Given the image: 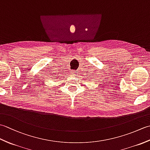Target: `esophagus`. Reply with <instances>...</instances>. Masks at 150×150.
I'll return each mask as SVG.
<instances>
[{
    "label": "esophagus",
    "instance_id": "obj_1",
    "mask_svg": "<svg viewBox=\"0 0 150 150\" xmlns=\"http://www.w3.org/2000/svg\"><path fill=\"white\" fill-rule=\"evenodd\" d=\"M77 73L75 71H71V75H74V76H77Z\"/></svg>",
    "mask_w": 150,
    "mask_h": 150
}]
</instances>
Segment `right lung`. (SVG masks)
<instances>
[{
  "label": "right lung",
  "instance_id": "obj_1",
  "mask_svg": "<svg viewBox=\"0 0 150 150\" xmlns=\"http://www.w3.org/2000/svg\"><path fill=\"white\" fill-rule=\"evenodd\" d=\"M57 74H58V73H57ZM57 75L55 76V77H55V78H59V77H59V76H57Z\"/></svg>",
  "mask_w": 150,
  "mask_h": 150
}]
</instances>
